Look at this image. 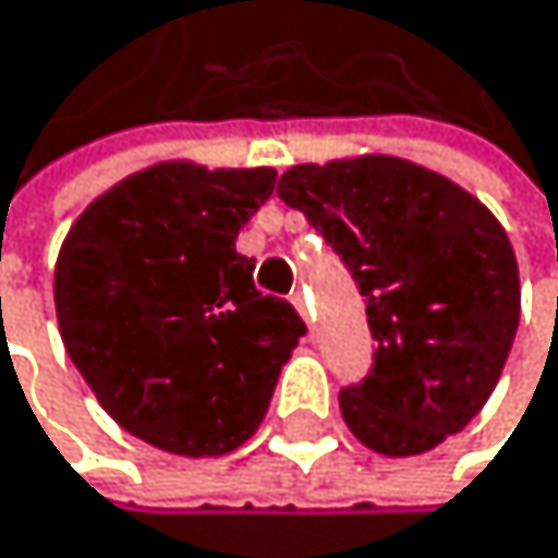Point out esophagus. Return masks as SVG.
<instances>
[{
	"mask_svg": "<svg viewBox=\"0 0 558 558\" xmlns=\"http://www.w3.org/2000/svg\"><path fill=\"white\" fill-rule=\"evenodd\" d=\"M291 304L298 307V315L304 318V325L312 328V307H307V298H304V291H294V294H291Z\"/></svg>",
	"mask_w": 558,
	"mask_h": 558,
	"instance_id": "1",
	"label": "esophagus"
}]
</instances>
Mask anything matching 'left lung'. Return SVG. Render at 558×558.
Masks as SVG:
<instances>
[{"label":"left lung","instance_id":"1","mask_svg":"<svg viewBox=\"0 0 558 558\" xmlns=\"http://www.w3.org/2000/svg\"><path fill=\"white\" fill-rule=\"evenodd\" d=\"M277 196L352 270L376 345L339 392L349 430L386 458L461 434L488 403L522 315L505 227L468 189L396 155L294 166Z\"/></svg>","mask_w":558,"mask_h":558}]
</instances>
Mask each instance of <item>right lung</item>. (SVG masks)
<instances>
[{
    "instance_id": "right-lung-1",
    "label": "right lung",
    "mask_w": 558,
    "mask_h": 558,
    "mask_svg": "<svg viewBox=\"0 0 558 558\" xmlns=\"http://www.w3.org/2000/svg\"><path fill=\"white\" fill-rule=\"evenodd\" d=\"M274 169L158 162L111 185L70 227L53 274L66 355L138 440L223 458L270 407L304 322L254 288L236 236Z\"/></svg>"
}]
</instances>
